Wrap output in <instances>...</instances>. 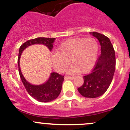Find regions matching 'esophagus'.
Masks as SVG:
<instances>
[{
	"mask_svg": "<svg viewBox=\"0 0 130 130\" xmlns=\"http://www.w3.org/2000/svg\"><path fill=\"white\" fill-rule=\"evenodd\" d=\"M73 78H75L74 77H70V76H65V79L73 80Z\"/></svg>",
	"mask_w": 130,
	"mask_h": 130,
	"instance_id": "1",
	"label": "esophagus"
}]
</instances>
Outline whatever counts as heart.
Returning <instances> with one entry per match:
<instances>
[{
    "label": "heart",
    "instance_id": "b5f03b06",
    "mask_svg": "<svg viewBox=\"0 0 130 130\" xmlns=\"http://www.w3.org/2000/svg\"><path fill=\"white\" fill-rule=\"evenodd\" d=\"M98 50V42L94 38L69 39L58 46L57 53L51 56V63L58 72H63L70 61L72 65L69 73H88L95 65Z\"/></svg>",
    "mask_w": 130,
    "mask_h": 130
}]
</instances>
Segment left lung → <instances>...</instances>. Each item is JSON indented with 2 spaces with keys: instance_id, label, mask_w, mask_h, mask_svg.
Listing matches in <instances>:
<instances>
[{
  "instance_id": "1",
  "label": "left lung",
  "mask_w": 130,
  "mask_h": 130,
  "mask_svg": "<svg viewBox=\"0 0 130 130\" xmlns=\"http://www.w3.org/2000/svg\"><path fill=\"white\" fill-rule=\"evenodd\" d=\"M101 44V53L90 74L84 76V82L78 91L82 96L96 98L106 92L109 87L116 67L115 52L107 37L97 32H90Z\"/></svg>"
}]
</instances>
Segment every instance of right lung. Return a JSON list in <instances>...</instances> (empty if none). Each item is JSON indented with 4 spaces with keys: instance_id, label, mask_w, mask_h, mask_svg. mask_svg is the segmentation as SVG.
<instances>
[{
    "instance_id": "obj_1",
    "label": "right lung",
    "mask_w": 130,
    "mask_h": 130,
    "mask_svg": "<svg viewBox=\"0 0 130 130\" xmlns=\"http://www.w3.org/2000/svg\"><path fill=\"white\" fill-rule=\"evenodd\" d=\"M55 40V38H37L27 41L19 48L18 63L21 79L28 94L36 101L42 103L52 101L58 97L61 92L64 76L61 75L58 73L52 72L48 79L44 83L40 85L32 84L24 78L21 72L20 68V58L23 51L27 47L33 44H43L51 51L53 46V44Z\"/></svg>"
}]
</instances>
